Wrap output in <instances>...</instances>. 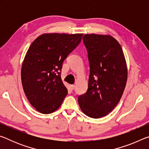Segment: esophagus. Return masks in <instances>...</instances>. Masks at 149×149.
Masks as SVG:
<instances>
[{
  "label": "esophagus",
  "instance_id": "34e87169",
  "mask_svg": "<svg viewBox=\"0 0 149 149\" xmlns=\"http://www.w3.org/2000/svg\"><path fill=\"white\" fill-rule=\"evenodd\" d=\"M70 88H71L72 90H74L75 89V85H70Z\"/></svg>",
  "mask_w": 149,
  "mask_h": 149
}]
</instances>
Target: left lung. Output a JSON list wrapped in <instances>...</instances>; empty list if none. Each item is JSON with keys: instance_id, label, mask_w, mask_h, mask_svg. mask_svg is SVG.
I'll use <instances>...</instances> for the list:
<instances>
[{"instance_id": "obj_1", "label": "left lung", "mask_w": 149, "mask_h": 149, "mask_svg": "<svg viewBox=\"0 0 149 149\" xmlns=\"http://www.w3.org/2000/svg\"><path fill=\"white\" fill-rule=\"evenodd\" d=\"M90 74L88 89L78 97L82 112L100 118L116 107L122 98L127 79V68L119 42L109 35L85 34Z\"/></svg>"}]
</instances>
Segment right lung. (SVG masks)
Here are the masks:
<instances>
[{"label": "right lung", "mask_w": 149, "mask_h": 149, "mask_svg": "<svg viewBox=\"0 0 149 149\" xmlns=\"http://www.w3.org/2000/svg\"><path fill=\"white\" fill-rule=\"evenodd\" d=\"M82 36L83 33H44L30 45L22 62L21 79L27 99L38 112L50 114L61 106L68 89L60 71Z\"/></svg>", "instance_id": "1"}]
</instances>
